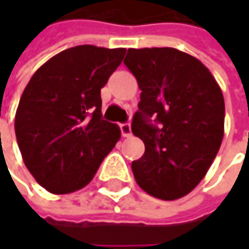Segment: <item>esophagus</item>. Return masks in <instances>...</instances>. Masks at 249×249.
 <instances>
[{
    "instance_id": "34e87169",
    "label": "esophagus",
    "mask_w": 249,
    "mask_h": 249,
    "mask_svg": "<svg viewBox=\"0 0 249 249\" xmlns=\"http://www.w3.org/2000/svg\"><path fill=\"white\" fill-rule=\"evenodd\" d=\"M120 128H121V134H123V137H131L132 135V132H131V125L128 124V123H125V124L120 125Z\"/></svg>"
}]
</instances>
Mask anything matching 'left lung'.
<instances>
[{
    "label": "left lung",
    "mask_w": 249,
    "mask_h": 249,
    "mask_svg": "<svg viewBox=\"0 0 249 249\" xmlns=\"http://www.w3.org/2000/svg\"><path fill=\"white\" fill-rule=\"evenodd\" d=\"M124 63L141 89L131 129L145 153L131 164L134 177L154 197L180 199L200 183L219 151L222 90L200 60L173 47L128 49Z\"/></svg>",
    "instance_id": "left-lung-1"
}]
</instances>
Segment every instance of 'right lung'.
Listing matches in <instances>:
<instances>
[{
	"mask_svg": "<svg viewBox=\"0 0 249 249\" xmlns=\"http://www.w3.org/2000/svg\"><path fill=\"white\" fill-rule=\"evenodd\" d=\"M125 49L71 47L31 76L16 112V137L25 167L54 195L85 187L121 138L102 120L101 89Z\"/></svg>",
	"mask_w": 249,
	"mask_h": 249,
	"instance_id": "1",
	"label": "right lung"
}]
</instances>
